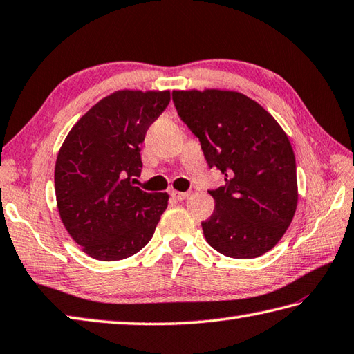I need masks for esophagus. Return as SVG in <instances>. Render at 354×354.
<instances>
[{
    "label": "esophagus",
    "instance_id": "34e87169",
    "mask_svg": "<svg viewBox=\"0 0 354 354\" xmlns=\"http://www.w3.org/2000/svg\"><path fill=\"white\" fill-rule=\"evenodd\" d=\"M189 196H190L189 192H175V190L171 192V198L176 199V201H184V199H187Z\"/></svg>",
    "mask_w": 354,
    "mask_h": 354
}]
</instances>
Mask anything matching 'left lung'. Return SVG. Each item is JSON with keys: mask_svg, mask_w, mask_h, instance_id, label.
Wrapping results in <instances>:
<instances>
[{"mask_svg": "<svg viewBox=\"0 0 354 354\" xmlns=\"http://www.w3.org/2000/svg\"><path fill=\"white\" fill-rule=\"evenodd\" d=\"M178 115L199 138L224 185L209 193L205 241L228 258L252 259L278 244L297 207L296 159L288 136L267 110L233 90H173Z\"/></svg>", "mask_w": 354, "mask_h": 354, "instance_id": "left-lung-1", "label": "left lung"}]
</instances>
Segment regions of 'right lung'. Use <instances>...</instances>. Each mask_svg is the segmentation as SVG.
Segmentation results:
<instances>
[{
  "instance_id": "1",
  "label": "right lung",
  "mask_w": 354,
  "mask_h": 354,
  "mask_svg": "<svg viewBox=\"0 0 354 354\" xmlns=\"http://www.w3.org/2000/svg\"><path fill=\"white\" fill-rule=\"evenodd\" d=\"M169 102V90H118L82 115L62 142L55 164L59 218L90 258H129L153 236L169 195L133 184L145 133Z\"/></svg>"
}]
</instances>
